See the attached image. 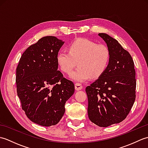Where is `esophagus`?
Listing matches in <instances>:
<instances>
[{
    "label": "esophagus",
    "instance_id": "34e87169",
    "mask_svg": "<svg viewBox=\"0 0 148 148\" xmlns=\"http://www.w3.org/2000/svg\"><path fill=\"white\" fill-rule=\"evenodd\" d=\"M82 88H83V86L80 83L75 84V89H76V90L79 91V90H81Z\"/></svg>",
    "mask_w": 148,
    "mask_h": 148
}]
</instances>
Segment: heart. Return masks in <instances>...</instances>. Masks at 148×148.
<instances>
[{
	"label": "heart",
	"instance_id": "1",
	"mask_svg": "<svg viewBox=\"0 0 148 148\" xmlns=\"http://www.w3.org/2000/svg\"><path fill=\"white\" fill-rule=\"evenodd\" d=\"M56 59L61 70L67 74L78 63L79 67L71 72L70 77L77 82H83L90 77H99L104 72L109 64L110 51L105 45L80 38L69 45V51H60Z\"/></svg>",
	"mask_w": 148,
	"mask_h": 148
}]
</instances>
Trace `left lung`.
I'll return each mask as SVG.
<instances>
[{
	"label": "left lung",
	"mask_w": 148,
	"mask_h": 148,
	"mask_svg": "<svg viewBox=\"0 0 148 148\" xmlns=\"http://www.w3.org/2000/svg\"><path fill=\"white\" fill-rule=\"evenodd\" d=\"M99 36L110 51L104 72L86 88L90 120L100 127L119 123L126 118L136 100V71L130 53L117 40L105 33Z\"/></svg>",
	"instance_id": "1"
}]
</instances>
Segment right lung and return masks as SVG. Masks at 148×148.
Instances as JSON below:
<instances>
[{
    "label": "right lung",
    "instance_id": "obj_1",
    "mask_svg": "<svg viewBox=\"0 0 148 148\" xmlns=\"http://www.w3.org/2000/svg\"><path fill=\"white\" fill-rule=\"evenodd\" d=\"M64 41L46 36L21 55L16 68L17 93L30 121L44 127L57 124L74 93L72 81L58 71L57 55Z\"/></svg>",
    "mask_w": 148,
    "mask_h": 148
}]
</instances>
